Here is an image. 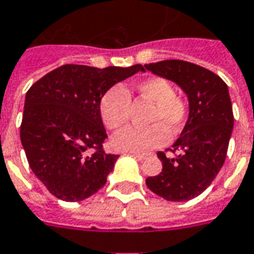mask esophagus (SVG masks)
<instances>
[{
    "instance_id": "esophagus-1",
    "label": "esophagus",
    "mask_w": 254,
    "mask_h": 254,
    "mask_svg": "<svg viewBox=\"0 0 254 254\" xmlns=\"http://www.w3.org/2000/svg\"><path fill=\"white\" fill-rule=\"evenodd\" d=\"M130 156L135 157L137 160H144L145 158V154H142V153H130Z\"/></svg>"
}]
</instances>
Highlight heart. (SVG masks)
<instances>
[{
    "instance_id": "1",
    "label": "heart",
    "mask_w": 254,
    "mask_h": 254,
    "mask_svg": "<svg viewBox=\"0 0 254 254\" xmlns=\"http://www.w3.org/2000/svg\"><path fill=\"white\" fill-rule=\"evenodd\" d=\"M134 92L141 100L153 104L149 127H127L114 134L112 146L120 152L140 153L161 148L170 140L169 130L180 133L189 117V105L176 94L172 82L162 77H149L134 85ZM100 114L102 123L110 130L124 127L130 117V94L120 85L110 88L101 97Z\"/></svg>"
}]
</instances>
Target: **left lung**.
<instances>
[{"instance_id": "1", "label": "left lung", "mask_w": 254, "mask_h": 254, "mask_svg": "<svg viewBox=\"0 0 254 254\" xmlns=\"http://www.w3.org/2000/svg\"><path fill=\"white\" fill-rule=\"evenodd\" d=\"M153 74L179 85L189 100V117L161 173L146 179L153 193L168 201H188L201 194L216 179L225 161L233 130V110L229 90L216 73L181 60H165L145 65Z\"/></svg>"}]
</instances>
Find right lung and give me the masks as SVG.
<instances>
[{
  "instance_id": "add662e5",
  "label": "right lung",
  "mask_w": 254,
  "mask_h": 254,
  "mask_svg": "<svg viewBox=\"0 0 254 254\" xmlns=\"http://www.w3.org/2000/svg\"><path fill=\"white\" fill-rule=\"evenodd\" d=\"M142 65L104 69L67 64L34 82L25 97L21 142L29 166L57 198H88L106 184L117 154H106L101 97Z\"/></svg>"
}]
</instances>
